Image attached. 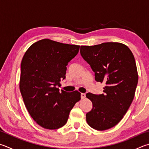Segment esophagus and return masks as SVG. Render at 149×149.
I'll return each instance as SVG.
<instances>
[{
  "label": "esophagus",
  "instance_id": "34e87169",
  "mask_svg": "<svg viewBox=\"0 0 149 149\" xmlns=\"http://www.w3.org/2000/svg\"><path fill=\"white\" fill-rule=\"evenodd\" d=\"M86 97V95L85 93H81V99H85Z\"/></svg>",
  "mask_w": 149,
  "mask_h": 149
}]
</instances>
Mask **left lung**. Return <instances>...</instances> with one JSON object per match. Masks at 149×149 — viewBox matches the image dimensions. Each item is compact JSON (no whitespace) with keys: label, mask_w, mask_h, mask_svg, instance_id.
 <instances>
[{"label":"left lung","mask_w":149,"mask_h":149,"mask_svg":"<svg viewBox=\"0 0 149 149\" xmlns=\"http://www.w3.org/2000/svg\"><path fill=\"white\" fill-rule=\"evenodd\" d=\"M80 53L95 73V80L105 85L104 94H86L93 103L86 120L91 128L105 130L119 123L134 100L138 82L134 56L128 46L118 42L81 45Z\"/></svg>","instance_id":"left-lung-1"}]
</instances>
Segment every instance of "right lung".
Wrapping results in <instances>:
<instances>
[{"mask_svg":"<svg viewBox=\"0 0 149 149\" xmlns=\"http://www.w3.org/2000/svg\"><path fill=\"white\" fill-rule=\"evenodd\" d=\"M79 47L43 39L32 44L23 56L20 92L30 115L42 128L56 130L65 125L70 111L81 100L77 91L60 92L58 88Z\"/></svg>","mask_w":149,"mask_h":149,"instance_id":"1","label":"right lung"}]
</instances>
